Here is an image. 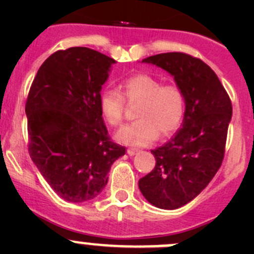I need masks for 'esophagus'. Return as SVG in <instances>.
I'll list each match as a JSON object with an SVG mask.
<instances>
[{"label": "esophagus", "instance_id": "obj_1", "mask_svg": "<svg viewBox=\"0 0 254 254\" xmlns=\"http://www.w3.org/2000/svg\"><path fill=\"white\" fill-rule=\"evenodd\" d=\"M127 155H129V156H134V155H136L137 152H139V150H136V148H127Z\"/></svg>", "mask_w": 254, "mask_h": 254}]
</instances>
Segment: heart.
Listing matches in <instances>:
<instances>
[{"label": "heart", "mask_w": 254, "mask_h": 254, "mask_svg": "<svg viewBox=\"0 0 254 254\" xmlns=\"http://www.w3.org/2000/svg\"><path fill=\"white\" fill-rule=\"evenodd\" d=\"M123 94L117 89H104L99 96V108L108 124L118 127L124 119L125 99L141 102L137 120L123 127L115 135L119 142L147 146L158 136L166 137L182 124L186 113V98L176 84H163L161 79L137 73L123 82Z\"/></svg>", "instance_id": "heart-1"}]
</instances>
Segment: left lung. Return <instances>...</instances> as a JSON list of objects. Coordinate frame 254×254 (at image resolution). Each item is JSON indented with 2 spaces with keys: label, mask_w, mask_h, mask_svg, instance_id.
Returning <instances> with one entry per match:
<instances>
[{
  "label": "left lung",
  "mask_w": 254,
  "mask_h": 254,
  "mask_svg": "<svg viewBox=\"0 0 254 254\" xmlns=\"http://www.w3.org/2000/svg\"><path fill=\"white\" fill-rule=\"evenodd\" d=\"M173 76L186 98L183 123L175 136L151 151L156 166L139 181L146 200L178 209L193 200L221 166L232 104L216 73L200 59L165 53L143 59Z\"/></svg>",
  "instance_id": "obj_1"
}]
</instances>
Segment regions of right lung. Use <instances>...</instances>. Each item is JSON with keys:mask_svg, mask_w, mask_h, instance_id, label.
Returning a JSON list of instances; mask_svg holds the SVG:
<instances>
[{"mask_svg": "<svg viewBox=\"0 0 254 254\" xmlns=\"http://www.w3.org/2000/svg\"><path fill=\"white\" fill-rule=\"evenodd\" d=\"M114 59L76 47L43 63L27 103L28 151L49 186L70 203L101 194L125 147L113 142L99 108Z\"/></svg>", "mask_w": 254, "mask_h": 254, "instance_id": "right-lung-1", "label": "right lung"}]
</instances>
